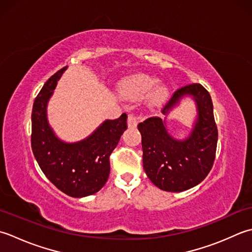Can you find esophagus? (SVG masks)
Returning <instances> with one entry per match:
<instances>
[{
  "mask_svg": "<svg viewBox=\"0 0 252 252\" xmlns=\"http://www.w3.org/2000/svg\"><path fill=\"white\" fill-rule=\"evenodd\" d=\"M137 124H138V119L132 114H129L128 115V119H127V125L129 128H135L137 127Z\"/></svg>",
  "mask_w": 252,
  "mask_h": 252,
  "instance_id": "1",
  "label": "esophagus"
}]
</instances>
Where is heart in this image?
Instances as JSON below:
<instances>
[{
    "mask_svg": "<svg viewBox=\"0 0 252 252\" xmlns=\"http://www.w3.org/2000/svg\"><path fill=\"white\" fill-rule=\"evenodd\" d=\"M158 78L146 74H133L126 77L121 83V92L132 100H140L150 94L152 102L160 103L166 99V86L158 85Z\"/></svg>",
    "mask_w": 252,
    "mask_h": 252,
    "instance_id": "1",
    "label": "heart"
}]
</instances>
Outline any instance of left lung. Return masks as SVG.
Instances as JSON below:
<instances>
[{
  "mask_svg": "<svg viewBox=\"0 0 252 252\" xmlns=\"http://www.w3.org/2000/svg\"><path fill=\"white\" fill-rule=\"evenodd\" d=\"M186 97L195 102L197 115L191 133L178 141L168 132L166 117ZM162 113L164 120L150 117L138 125L143 168L149 179L162 190H188L207 177L215 158L218 128L211 95L200 84L185 86L173 94Z\"/></svg>",
  "mask_w": 252,
  "mask_h": 252,
  "instance_id": "8db88e82",
  "label": "left lung"
}]
</instances>
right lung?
Wrapping results in <instances>:
<instances>
[{"instance_id": "right-lung-1", "label": "right lung", "mask_w": 252, "mask_h": 252, "mask_svg": "<svg viewBox=\"0 0 252 252\" xmlns=\"http://www.w3.org/2000/svg\"><path fill=\"white\" fill-rule=\"evenodd\" d=\"M67 66L55 73L35 97L32 114V148L41 171L56 188L74 198L97 192L110 175V156L127 129V115L106 120L85 139L66 142L48 120V103Z\"/></svg>"}]
</instances>
